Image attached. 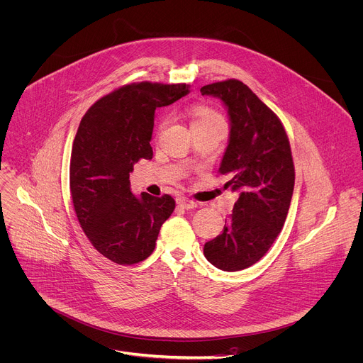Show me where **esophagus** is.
<instances>
[{
  "label": "esophagus",
  "mask_w": 363,
  "mask_h": 363,
  "mask_svg": "<svg viewBox=\"0 0 363 363\" xmlns=\"http://www.w3.org/2000/svg\"><path fill=\"white\" fill-rule=\"evenodd\" d=\"M177 203H178L179 206L185 208V209H194V208L198 206V203H196L195 201H192V199H189V198H186V196H179V198L177 199Z\"/></svg>",
  "instance_id": "esophagus-1"
}]
</instances>
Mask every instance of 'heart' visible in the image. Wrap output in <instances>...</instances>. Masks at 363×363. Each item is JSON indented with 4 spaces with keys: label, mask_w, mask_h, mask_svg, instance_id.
Masks as SVG:
<instances>
[{
    "label": "heart",
    "mask_w": 363,
    "mask_h": 363,
    "mask_svg": "<svg viewBox=\"0 0 363 363\" xmlns=\"http://www.w3.org/2000/svg\"><path fill=\"white\" fill-rule=\"evenodd\" d=\"M211 121H223L222 116L206 106H198L192 110V125L195 124H203V123H211ZM164 125V123H161V127Z\"/></svg>",
    "instance_id": "b5f03b06"
}]
</instances>
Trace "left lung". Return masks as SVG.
<instances>
[{
    "mask_svg": "<svg viewBox=\"0 0 363 363\" xmlns=\"http://www.w3.org/2000/svg\"><path fill=\"white\" fill-rule=\"evenodd\" d=\"M201 93L228 106L230 138L219 174L225 188L239 192L223 232L203 247L218 269L238 272L257 263L281 232L294 191V161L287 131L277 114L243 82L206 84Z\"/></svg>",
    "mask_w": 363,
    "mask_h": 363,
    "instance_id": "obj_1",
    "label": "left lung"
}]
</instances>
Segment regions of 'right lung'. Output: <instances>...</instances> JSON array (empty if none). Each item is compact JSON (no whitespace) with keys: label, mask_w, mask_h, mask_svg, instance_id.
<instances>
[{"label":"right lung","mask_w":363,"mask_h":363,"mask_svg":"<svg viewBox=\"0 0 363 363\" xmlns=\"http://www.w3.org/2000/svg\"><path fill=\"white\" fill-rule=\"evenodd\" d=\"M189 91V84L138 82L100 97L83 116L72 145L69 185L77 220L93 247L130 266L155 247L162 223L175 209L171 195L130 191V172L151 160L154 111Z\"/></svg>","instance_id":"right-lung-1"}]
</instances>
